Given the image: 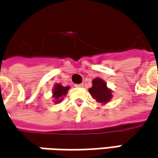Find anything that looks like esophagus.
<instances>
[{
  "instance_id": "esophagus-1",
  "label": "esophagus",
  "mask_w": 158,
  "mask_h": 158,
  "mask_svg": "<svg viewBox=\"0 0 158 158\" xmlns=\"http://www.w3.org/2000/svg\"><path fill=\"white\" fill-rule=\"evenodd\" d=\"M84 85L83 84H78V85H75V87H78V88H82Z\"/></svg>"
}]
</instances>
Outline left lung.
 I'll list each match as a JSON object with an SVG mask.
<instances>
[{"mask_svg":"<svg viewBox=\"0 0 158 158\" xmlns=\"http://www.w3.org/2000/svg\"><path fill=\"white\" fill-rule=\"evenodd\" d=\"M88 92L97 102L103 105L108 103L113 98L112 90L107 88L106 81L100 78L92 80V87L88 89Z\"/></svg>","mask_w":158,"mask_h":158,"instance_id":"8db88e82","label":"left lung"}]
</instances>
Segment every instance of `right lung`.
<instances>
[{
  "instance_id": "1",
  "label": "right lung",
  "mask_w": 158,
  "mask_h": 158,
  "mask_svg": "<svg viewBox=\"0 0 158 158\" xmlns=\"http://www.w3.org/2000/svg\"><path fill=\"white\" fill-rule=\"evenodd\" d=\"M70 89V87H63L60 84H55L54 88L52 89V98L53 102L55 104L60 103V101L63 99V97H65L68 93V90Z\"/></svg>"
}]
</instances>
